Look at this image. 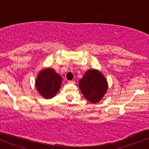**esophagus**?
<instances>
[{
	"label": "esophagus",
	"mask_w": 149,
	"mask_h": 149,
	"mask_svg": "<svg viewBox=\"0 0 149 149\" xmlns=\"http://www.w3.org/2000/svg\"><path fill=\"white\" fill-rule=\"evenodd\" d=\"M68 83H71V84H74L75 81L74 80H68Z\"/></svg>",
	"instance_id": "34e87169"
}]
</instances>
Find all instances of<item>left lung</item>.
Returning <instances> with one entry per match:
<instances>
[{"label": "left lung", "mask_w": 149, "mask_h": 149, "mask_svg": "<svg viewBox=\"0 0 149 149\" xmlns=\"http://www.w3.org/2000/svg\"><path fill=\"white\" fill-rule=\"evenodd\" d=\"M79 88L85 98L95 104L102 100L108 88L107 82L97 70H88L79 80Z\"/></svg>", "instance_id": "obj_1"}]
</instances>
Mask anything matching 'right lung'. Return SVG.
I'll list each match as a JSON object with an SVG mask.
<instances>
[{
	"mask_svg": "<svg viewBox=\"0 0 149 149\" xmlns=\"http://www.w3.org/2000/svg\"><path fill=\"white\" fill-rule=\"evenodd\" d=\"M61 77L52 69H46L39 73L36 86L40 95L44 98L54 97L60 88Z\"/></svg>",
	"mask_w": 149,
	"mask_h": 149,
	"instance_id": "obj_1",
	"label": "right lung"
}]
</instances>
